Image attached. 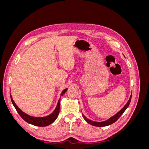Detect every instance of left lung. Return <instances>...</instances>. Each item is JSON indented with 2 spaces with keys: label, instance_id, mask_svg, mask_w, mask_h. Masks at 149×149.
Instances as JSON below:
<instances>
[{
  "label": "left lung",
  "instance_id": "left-lung-1",
  "mask_svg": "<svg viewBox=\"0 0 149 149\" xmlns=\"http://www.w3.org/2000/svg\"><path fill=\"white\" fill-rule=\"evenodd\" d=\"M131 97H132V94L130 95V97H129V100L127 101V102L126 103V104L122 108V109L118 112V113L116 114L115 115H114L113 116H112L111 118H110L109 119H108L107 120H105V121H102V122H96V121H93L89 119L88 118H87L83 114V117L84 119L87 122V123L89 124H91L92 125L94 126H96V127H104V126H107V125H109L112 124L114 123L116 120H118V119L120 118V117L122 116L124 111L127 109V108L129 107V104L130 102V101H131Z\"/></svg>",
  "mask_w": 149,
  "mask_h": 149
}]
</instances>
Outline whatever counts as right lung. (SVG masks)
I'll use <instances>...</instances> for the list:
<instances>
[{
  "instance_id": "1",
  "label": "right lung",
  "mask_w": 149,
  "mask_h": 149,
  "mask_svg": "<svg viewBox=\"0 0 149 149\" xmlns=\"http://www.w3.org/2000/svg\"><path fill=\"white\" fill-rule=\"evenodd\" d=\"M67 89L68 88H66L62 91L61 96L63 95V94L66 92ZM10 99L13 106L15 107V109L17 110L21 118L25 121H26V123H28L29 124H32L33 125L39 126V127H45V126H47L49 124H52L53 122L56 119V118L58 116V114H59L60 107V98L58 101L55 109L53 111V112L52 114L45 117H33V116L28 115L27 114H26L24 112L22 111L20 108L17 106L14 101L13 100L11 94H10Z\"/></svg>"
}]
</instances>
